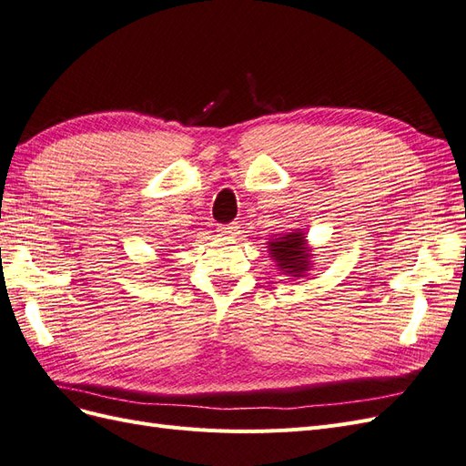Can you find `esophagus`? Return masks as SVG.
I'll list each match as a JSON object with an SVG mask.
<instances>
[{
  "instance_id": "esophagus-1",
  "label": "esophagus",
  "mask_w": 466,
  "mask_h": 466,
  "mask_svg": "<svg viewBox=\"0 0 466 466\" xmlns=\"http://www.w3.org/2000/svg\"><path fill=\"white\" fill-rule=\"evenodd\" d=\"M238 229L241 228H238L237 223H231V225H221L218 231H219V237H223V238H233L238 235Z\"/></svg>"
}]
</instances>
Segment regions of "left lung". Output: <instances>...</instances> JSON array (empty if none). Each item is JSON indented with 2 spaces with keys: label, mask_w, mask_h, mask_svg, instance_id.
<instances>
[{
  "label": "left lung",
  "mask_w": 466,
  "mask_h": 466,
  "mask_svg": "<svg viewBox=\"0 0 466 466\" xmlns=\"http://www.w3.org/2000/svg\"><path fill=\"white\" fill-rule=\"evenodd\" d=\"M266 245L272 260L276 262V268L281 274L301 279L309 274V270H313V248L309 247L307 235L301 229L279 233L278 237L270 238Z\"/></svg>",
  "instance_id": "8db88e82"
}]
</instances>
